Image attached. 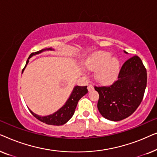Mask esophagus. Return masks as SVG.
I'll list each match as a JSON object with an SVG mask.
<instances>
[{
    "label": "esophagus",
    "instance_id": "esophagus-1",
    "mask_svg": "<svg viewBox=\"0 0 157 157\" xmlns=\"http://www.w3.org/2000/svg\"><path fill=\"white\" fill-rule=\"evenodd\" d=\"M88 90H89V91H91L92 90H94V86L92 84H89L88 86Z\"/></svg>",
    "mask_w": 157,
    "mask_h": 157
}]
</instances>
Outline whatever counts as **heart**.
<instances>
[{
    "instance_id": "b5f03b06",
    "label": "heart",
    "mask_w": 157,
    "mask_h": 157,
    "mask_svg": "<svg viewBox=\"0 0 157 157\" xmlns=\"http://www.w3.org/2000/svg\"><path fill=\"white\" fill-rule=\"evenodd\" d=\"M108 52L100 51L91 56L86 62V68L91 71H97L96 78L104 84L113 83L117 78L120 70L119 61L117 58H111Z\"/></svg>"
}]
</instances>
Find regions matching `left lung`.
<instances>
[{
  "label": "left lung",
  "mask_w": 157,
  "mask_h": 157,
  "mask_svg": "<svg viewBox=\"0 0 157 157\" xmlns=\"http://www.w3.org/2000/svg\"><path fill=\"white\" fill-rule=\"evenodd\" d=\"M147 81V69L140 58L134 56L128 59L112 84L94 86L99 94L97 107L101 114L113 121L132 115L142 101Z\"/></svg>",
  "instance_id": "8db88e82"
}]
</instances>
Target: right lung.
I'll use <instances>...</instances> for the list:
<instances>
[{
	"label": "right lung",
	"instance_id": "add662e5",
	"mask_svg": "<svg viewBox=\"0 0 157 157\" xmlns=\"http://www.w3.org/2000/svg\"><path fill=\"white\" fill-rule=\"evenodd\" d=\"M48 50L53 51V49L51 48H48L46 49H42V50L36 51L35 53H32L27 60L26 64H25V67L26 66L27 63H29V59L32 56L38 54V53H41L43 51ZM25 67L23 68V71L24 70ZM87 93L88 89L86 86H76L74 87L71 94L70 97L68 98V99L67 100V101L66 102V104H64L59 111L53 113V114L46 116V117H40V116L32 112L31 110H30V111H31L32 115H33L34 117H36V119L39 120V121L44 122L45 124H48V125L54 126L63 125V124H66V122L73 117L78 101L81 99V97H83V96Z\"/></svg>",
	"mask_w": 157,
	"mask_h": 157
}]
</instances>
